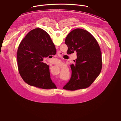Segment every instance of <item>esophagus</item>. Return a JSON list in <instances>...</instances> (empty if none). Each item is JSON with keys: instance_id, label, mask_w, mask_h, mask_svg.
<instances>
[{"instance_id": "obj_1", "label": "esophagus", "mask_w": 121, "mask_h": 121, "mask_svg": "<svg viewBox=\"0 0 121 121\" xmlns=\"http://www.w3.org/2000/svg\"><path fill=\"white\" fill-rule=\"evenodd\" d=\"M60 53H61L60 52H58L57 53H58V54H60Z\"/></svg>"}]
</instances>
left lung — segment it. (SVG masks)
Instances as JSON below:
<instances>
[{"mask_svg":"<svg viewBox=\"0 0 121 121\" xmlns=\"http://www.w3.org/2000/svg\"><path fill=\"white\" fill-rule=\"evenodd\" d=\"M67 54L77 52L75 64L71 65L72 75L63 89L70 91L90 86L100 73L102 52L96 39L86 30L76 29L67 35Z\"/></svg>","mask_w":121,"mask_h":121,"instance_id":"left-lung-1","label":"left lung"}]
</instances>
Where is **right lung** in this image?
<instances>
[{"instance_id":"1","label":"right lung","mask_w":121,"mask_h":121,"mask_svg":"<svg viewBox=\"0 0 121 121\" xmlns=\"http://www.w3.org/2000/svg\"><path fill=\"white\" fill-rule=\"evenodd\" d=\"M56 53L55 47L45 31L39 28L30 31L17 49L18 69L23 81L42 89L56 88L50 78L49 66L43 62V58Z\"/></svg>"}]
</instances>
